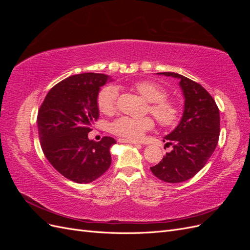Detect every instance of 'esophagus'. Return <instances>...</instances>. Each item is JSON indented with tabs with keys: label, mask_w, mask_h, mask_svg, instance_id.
<instances>
[{
	"label": "esophagus",
	"mask_w": 250,
	"mask_h": 250,
	"mask_svg": "<svg viewBox=\"0 0 250 250\" xmlns=\"http://www.w3.org/2000/svg\"><path fill=\"white\" fill-rule=\"evenodd\" d=\"M119 142H121V143H129V144H140L138 141H131V140H126V139H119Z\"/></svg>",
	"instance_id": "obj_1"
}]
</instances>
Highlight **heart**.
<instances>
[{
  "label": "heart",
  "mask_w": 250,
  "mask_h": 250,
  "mask_svg": "<svg viewBox=\"0 0 250 250\" xmlns=\"http://www.w3.org/2000/svg\"><path fill=\"white\" fill-rule=\"evenodd\" d=\"M132 86L149 102L147 110L162 127L169 128L178 123L180 109L175 102L168 99V92L163 85L151 80H140ZM118 96L116 86L107 85L103 87L98 94V108L105 115L112 113L117 108ZM153 127L154 121L150 117L135 119L123 116L113 121L110 125V131L120 138L137 141Z\"/></svg>",
  "instance_id": "heart-1"
}]
</instances>
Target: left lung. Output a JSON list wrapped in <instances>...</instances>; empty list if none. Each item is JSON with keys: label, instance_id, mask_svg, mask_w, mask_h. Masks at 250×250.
Instances as JSON below:
<instances>
[{"label": "left lung", "instance_id": "obj_1", "mask_svg": "<svg viewBox=\"0 0 250 250\" xmlns=\"http://www.w3.org/2000/svg\"><path fill=\"white\" fill-rule=\"evenodd\" d=\"M160 74L180 79L185 111L179 125L164 140L166 146H173L172 151L150 170L165 183H183L196 175L215 151L220 115L214 98L199 83L176 73Z\"/></svg>", "mask_w": 250, "mask_h": 250}]
</instances>
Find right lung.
<instances>
[{
    "label": "right lung",
    "mask_w": 250,
    "mask_h": 250,
    "mask_svg": "<svg viewBox=\"0 0 250 250\" xmlns=\"http://www.w3.org/2000/svg\"><path fill=\"white\" fill-rule=\"evenodd\" d=\"M106 75H73L53 86L37 113L39 135L44 156L65 178L87 184L100 177L111 164L110 137L88 140L99 119L97 97Z\"/></svg>",
    "instance_id": "1"
}]
</instances>
